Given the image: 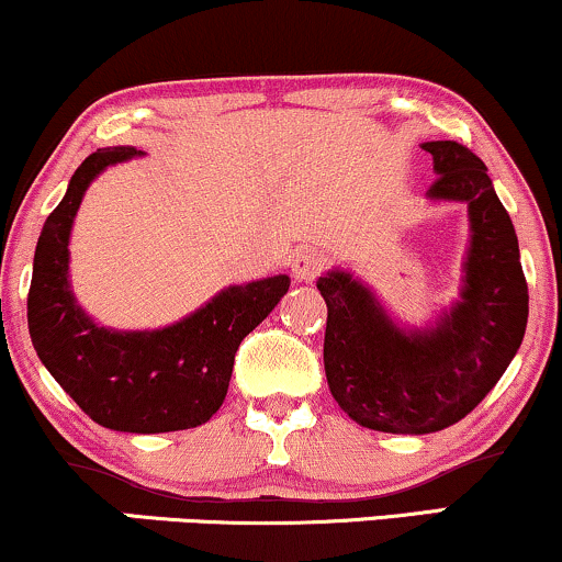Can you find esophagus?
Here are the masks:
<instances>
[{
    "mask_svg": "<svg viewBox=\"0 0 562 562\" xmlns=\"http://www.w3.org/2000/svg\"><path fill=\"white\" fill-rule=\"evenodd\" d=\"M324 263H327V259H324L322 251H316V248H303V251H299L293 256V277L299 282H314L316 277L322 274Z\"/></svg>",
    "mask_w": 562,
    "mask_h": 562,
    "instance_id": "34e87169",
    "label": "esophagus"
}]
</instances>
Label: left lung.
Returning a JSON list of instances; mask_svg holds the SVG:
<instances>
[{"instance_id":"left-lung-1","label":"left lung","mask_w":562,"mask_h":562,"mask_svg":"<svg viewBox=\"0 0 562 562\" xmlns=\"http://www.w3.org/2000/svg\"><path fill=\"white\" fill-rule=\"evenodd\" d=\"M424 148L437 170L429 199L469 204L463 301L437 329L405 335L350 274L316 282L327 301L329 392L356 424L392 435H429L469 416L505 374L529 319L516 229L484 161L456 140H429Z\"/></svg>"}]
</instances>
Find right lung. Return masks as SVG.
<instances>
[{
	"label": "right lung",
	"instance_id": "1",
	"mask_svg": "<svg viewBox=\"0 0 562 562\" xmlns=\"http://www.w3.org/2000/svg\"><path fill=\"white\" fill-rule=\"evenodd\" d=\"M135 148H99L83 159L65 199L46 216L29 290L33 348L86 416L106 429L157 435L199 427L227 395L243 337L288 293L285 274L227 288L212 303L157 333H110L72 301L67 238L88 182Z\"/></svg>",
	"mask_w": 562,
	"mask_h": 562
}]
</instances>
